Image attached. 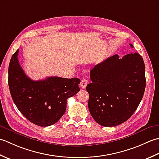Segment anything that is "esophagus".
<instances>
[{"mask_svg":"<svg viewBox=\"0 0 159 159\" xmlns=\"http://www.w3.org/2000/svg\"><path fill=\"white\" fill-rule=\"evenodd\" d=\"M87 84H88V80L86 79H82L80 82V86L82 87V89H85L87 86Z\"/></svg>","mask_w":159,"mask_h":159,"instance_id":"34e87169","label":"esophagus"}]
</instances>
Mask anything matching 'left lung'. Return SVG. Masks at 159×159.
<instances>
[{
  "instance_id": "obj_1",
  "label": "left lung",
  "mask_w": 159,
  "mask_h": 159,
  "mask_svg": "<svg viewBox=\"0 0 159 159\" xmlns=\"http://www.w3.org/2000/svg\"><path fill=\"white\" fill-rule=\"evenodd\" d=\"M145 72L143 60L137 53L125 55L121 59L114 55L90 70L92 82L86 86L88 105L97 123L113 127L133 115L145 92Z\"/></svg>"
}]
</instances>
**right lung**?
<instances>
[{
    "mask_svg": "<svg viewBox=\"0 0 159 159\" xmlns=\"http://www.w3.org/2000/svg\"><path fill=\"white\" fill-rule=\"evenodd\" d=\"M18 51L13 54L8 69L13 101L19 111L33 124L42 127L56 124L66 111L67 99L80 91V80L48 77L32 80L19 64Z\"/></svg>",
    "mask_w": 159,
    "mask_h": 159,
    "instance_id": "1",
    "label": "right lung"
}]
</instances>
